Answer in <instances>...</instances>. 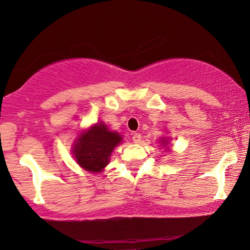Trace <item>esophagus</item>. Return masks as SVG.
Segmentation results:
<instances>
[{"label": "esophagus", "instance_id": "1", "mask_svg": "<svg viewBox=\"0 0 250 250\" xmlns=\"http://www.w3.org/2000/svg\"><path fill=\"white\" fill-rule=\"evenodd\" d=\"M132 140H133L134 144H140V141H141L140 133H134L133 135H132Z\"/></svg>", "mask_w": 250, "mask_h": 250}]
</instances>
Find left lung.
<instances>
[{"label":"left lung","instance_id":"8db88e82","mask_svg":"<svg viewBox=\"0 0 250 250\" xmlns=\"http://www.w3.org/2000/svg\"><path fill=\"white\" fill-rule=\"evenodd\" d=\"M160 143H161L162 145H165V146H167V145L169 144V141H168V139L166 137H163L162 139H161V141H160ZM166 148H168V147H166Z\"/></svg>","mask_w":250,"mask_h":250}]
</instances>
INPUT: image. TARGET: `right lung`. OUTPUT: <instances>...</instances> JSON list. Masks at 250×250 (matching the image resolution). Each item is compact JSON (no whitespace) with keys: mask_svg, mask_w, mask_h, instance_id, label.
Wrapping results in <instances>:
<instances>
[{"mask_svg":"<svg viewBox=\"0 0 250 250\" xmlns=\"http://www.w3.org/2000/svg\"><path fill=\"white\" fill-rule=\"evenodd\" d=\"M122 141L119 133L109 131L103 123H97L88 131L79 134L78 139L74 141L73 155L84 170L101 172L109 163L115 147Z\"/></svg>","mask_w":250,"mask_h":250,"instance_id":"1","label":"right lung"}]
</instances>
